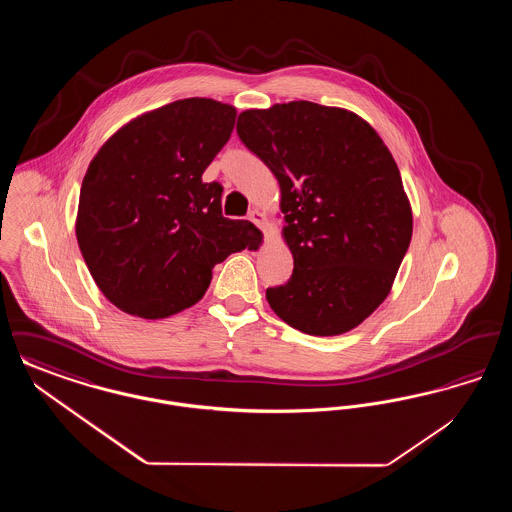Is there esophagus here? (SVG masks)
<instances>
[{
    "instance_id": "esophagus-1",
    "label": "esophagus",
    "mask_w": 512,
    "mask_h": 512,
    "mask_svg": "<svg viewBox=\"0 0 512 512\" xmlns=\"http://www.w3.org/2000/svg\"><path fill=\"white\" fill-rule=\"evenodd\" d=\"M247 219L251 220L255 226H259V228H263V224H265V215L261 213V211H257V209H253V211H249V215H247Z\"/></svg>"
}]
</instances>
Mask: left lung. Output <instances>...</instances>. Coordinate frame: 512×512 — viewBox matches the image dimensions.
Returning <instances> with one entry per match:
<instances>
[{"instance_id": "8db88e82", "label": "left lung", "mask_w": 512, "mask_h": 512, "mask_svg": "<svg viewBox=\"0 0 512 512\" xmlns=\"http://www.w3.org/2000/svg\"><path fill=\"white\" fill-rule=\"evenodd\" d=\"M236 130L282 194L293 272L268 288L270 309L309 336L349 332L388 297L413 236L390 149L355 113L313 101L249 109Z\"/></svg>"}]
</instances>
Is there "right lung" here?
I'll return each instance as SVG.
<instances>
[{"label":"right lung","instance_id":"add662e5","mask_svg":"<svg viewBox=\"0 0 512 512\" xmlns=\"http://www.w3.org/2000/svg\"><path fill=\"white\" fill-rule=\"evenodd\" d=\"M234 121L226 103L180 99L122 126L92 159L76 240L99 290L124 313L165 318L192 307L213 267L259 234L222 217V186L201 180Z\"/></svg>","mask_w":512,"mask_h":512}]
</instances>
